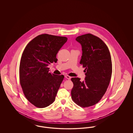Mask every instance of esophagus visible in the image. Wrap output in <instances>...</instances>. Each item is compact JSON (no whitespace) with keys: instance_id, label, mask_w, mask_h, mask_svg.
I'll list each match as a JSON object with an SVG mask.
<instances>
[{"instance_id":"esophagus-1","label":"esophagus","mask_w":133,"mask_h":133,"mask_svg":"<svg viewBox=\"0 0 133 133\" xmlns=\"http://www.w3.org/2000/svg\"><path fill=\"white\" fill-rule=\"evenodd\" d=\"M65 78H67V79H68V80H70V79H71V78L70 76H68V75H65Z\"/></svg>"}]
</instances>
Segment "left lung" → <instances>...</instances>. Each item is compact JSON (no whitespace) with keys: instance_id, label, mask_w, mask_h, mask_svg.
Masks as SVG:
<instances>
[{"instance_id":"8db88e82","label":"left lung","mask_w":133,"mask_h":133,"mask_svg":"<svg viewBox=\"0 0 133 133\" xmlns=\"http://www.w3.org/2000/svg\"><path fill=\"white\" fill-rule=\"evenodd\" d=\"M82 46V55L80 63L85 68L86 77L81 82L79 78H72L73 101L83 108L93 106L100 101L106 93L112 73L111 56L106 44L101 39L88 33L77 37Z\"/></svg>"}]
</instances>
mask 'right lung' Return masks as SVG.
Masks as SVG:
<instances>
[{
  "instance_id": "right-lung-1",
  "label": "right lung",
  "mask_w": 133,
  "mask_h": 133,
  "mask_svg": "<svg viewBox=\"0 0 133 133\" xmlns=\"http://www.w3.org/2000/svg\"><path fill=\"white\" fill-rule=\"evenodd\" d=\"M67 41L66 37L41 34L30 41L22 53L20 83L26 98L36 107H46L55 101L64 76L51 74L47 66L57 62V53Z\"/></svg>"
}]
</instances>
